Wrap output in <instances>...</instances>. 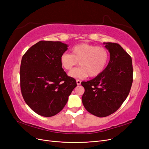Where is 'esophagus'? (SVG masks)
Returning a JSON list of instances; mask_svg holds the SVG:
<instances>
[{
	"label": "esophagus",
	"instance_id": "esophagus-1",
	"mask_svg": "<svg viewBox=\"0 0 149 149\" xmlns=\"http://www.w3.org/2000/svg\"><path fill=\"white\" fill-rule=\"evenodd\" d=\"M81 83V81L79 79L76 80V84H77V85H80Z\"/></svg>",
	"mask_w": 149,
	"mask_h": 149
}]
</instances>
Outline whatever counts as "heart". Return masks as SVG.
<instances>
[{"label":"heart","instance_id":"obj_1","mask_svg":"<svg viewBox=\"0 0 149 149\" xmlns=\"http://www.w3.org/2000/svg\"><path fill=\"white\" fill-rule=\"evenodd\" d=\"M71 54L64 53L60 56V64L65 70H70L69 76L73 78L85 79L96 77L104 71L109 60L107 49L102 47H97L88 43H80L71 49Z\"/></svg>","mask_w":149,"mask_h":149}]
</instances>
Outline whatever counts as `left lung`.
Returning a JSON list of instances; mask_svg holds the SVG:
<instances>
[{
    "mask_svg": "<svg viewBox=\"0 0 149 149\" xmlns=\"http://www.w3.org/2000/svg\"><path fill=\"white\" fill-rule=\"evenodd\" d=\"M110 53V60L102 73L82 82L85 109L99 118L114 113L127 98L133 81L131 57L120 45L104 43Z\"/></svg>",
    "mask_w": 149,
    "mask_h": 149,
    "instance_id": "obj_1",
    "label": "left lung"
}]
</instances>
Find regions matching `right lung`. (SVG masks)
Here are the masks:
<instances>
[{
  "label": "right lung",
  "instance_id": "right-lung-1",
  "mask_svg": "<svg viewBox=\"0 0 149 149\" xmlns=\"http://www.w3.org/2000/svg\"><path fill=\"white\" fill-rule=\"evenodd\" d=\"M61 42L40 41L22 56L20 88L25 102L36 113L52 117L65 107L76 80L68 76L60 64L67 49Z\"/></svg>",
  "mask_w": 149,
  "mask_h": 149
}]
</instances>
